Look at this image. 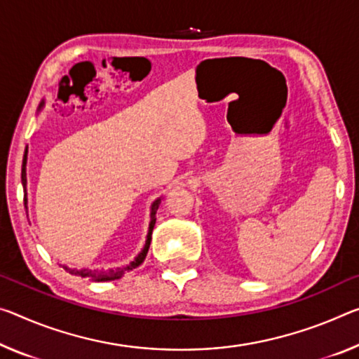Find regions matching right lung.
Returning <instances> with one entry per match:
<instances>
[{"label":"right lung","instance_id":"obj_1","mask_svg":"<svg viewBox=\"0 0 359 359\" xmlns=\"http://www.w3.org/2000/svg\"><path fill=\"white\" fill-rule=\"evenodd\" d=\"M43 107V102L39 108ZM27 150H25V155H24V161H22V185H24V191H25V196H24V204L27 208ZM159 203L161 200H158L151 204V214H150V226H149V235H147V241H145V246L142 249L140 254L135 257L133 262H130L129 265L123 266V269H116V270H108V271H97V270H88V269H81V270H76V269H68V266L64 265V269L72 273V275L75 276H81V278H89V280H94V281H111V280H118V278H121L124 273L130 271L133 269H137V266L142 264V262L145 260L147 257V252H149V248H150V241H151V231H153V226H155V222H156V210L159 208Z\"/></svg>","mask_w":359,"mask_h":359}]
</instances>
